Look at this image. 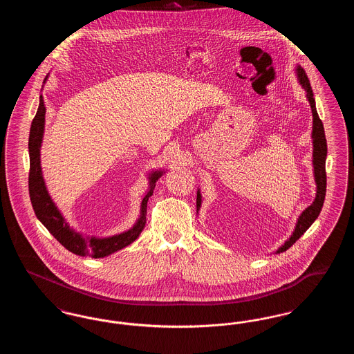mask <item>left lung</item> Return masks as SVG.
I'll list each match as a JSON object with an SVG mask.
<instances>
[{"label":"left lung","instance_id":"8db88e82","mask_svg":"<svg viewBox=\"0 0 354 354\" xmlns=\"http://www.w3.org/2000/svg\"><path fill=\"white\" fill-rule=\"evenodd\" d=\"M297 75L300 80V84H303L304 88L306 90V97L310 103L312 107V114H313V167H315V178H316V183H317V195L315 202L312 203L303 214L299 218L297 225L295 228L293 235L290 236L286 241V244L277 250V253L284 252L288 248H290L301 236L304 232L312 225V223L317 219V216L320 215L322 204L325 201V194H326V171H325V159H326V138H325V131H324V124L321 122L320 117L317 114L316 110V102L313 98V91L309 84L308 75L305 73L303 68H297ZM196 205L198 208L201 207V194L198 192V198H196Z\"/></svg>","mask_w":354,"mask_h":354}]
</instances>
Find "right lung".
<instances>
[{
	"label": "right lung",
	"mask_w": 354,
	"mask_h": 354,
	"mask_svg": "<svg viewBox=\"0 0 354 354\" xmlns=\"http://www.w3.org/2000/svg\"><path fill=\"white\" fill-rule=\"evenodd\" d=\"M45 113H46L45 102L41 95L39 106L32 122L30 135H29V155H30L29 195H30V202L33 205L35 216L66 250L80 256L100 259L127 247L138 236L140 235V232L145 228L147 202L153 192L155 182L160 176V172L152 174L150 191L142 201V216L130 231L120 235L107 237V239H94V237H86V236L84 237L77 234L68 227V223L62 218V215L59 214L54 203L51 202L50 196L44 183L41 165H39V147H41L44 127H45Z\"/></svg>",
	"instance_id": "obj_1"
}]
</instances>
